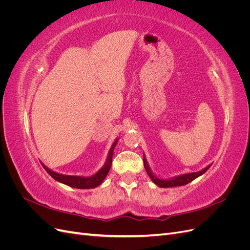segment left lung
Instances as JSON below:
<instances>
[{"mask_svg":"<svg viewBox=\"0 0 250 250\" xmlns=\"http://www.w3.org/2000/svg\"><path fill=\"white\" fill-rule=\"evenodd\" d=\"M143 162H144V167H145L149 177L151 178V180H152L156 186H158L160 188H173V187L185 186V185H187L188 183H191V181H193L194 179H196L197 177L201 176L202 174L206 173L208 170V168L211 166V164H210V165L208 166V167L203 168L202 170H200L198 172L180 174V175L173 176L171 178L166 179V178H162V177L156 176L155 174L152 172V170H151L150 166L148 164V161H147L145 153H144V156H143Z\"/></svg>","mask_w":250,"mask_h":250,"instance_id":"left-lung-1","label":"left lung"}]
</instances>
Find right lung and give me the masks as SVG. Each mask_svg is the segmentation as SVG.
<instances>
[{
    "label": "right lung",
    "instance_id": "1",
    "mask_svg": "<svg viewBox=\"0 0 250 250\" xmlns=\"http://www.w3.org/2000/svg\"><path fill=\"white\" fill-rule=\"evenodd\" d=\"M118 141H119V139H116L115 142L112 143V145L108 151L106 161H105L103 167L99 171L96 172L92 176L85 177V176H78V175H65V174L57 173L55 171L49 169L47 166H44L43 164H42V165L44 168V170H46L50 174V176L54 178L60 184H63V185L69 186L71 188H82V190H86V188H97L98 186H100L103 183L105 177L107 176L109 169L111 167L113 150H115V147L118 144Z\"/></svg>",
    "mask_w": 250,
    "mask_h": 250
}]
</instances>
